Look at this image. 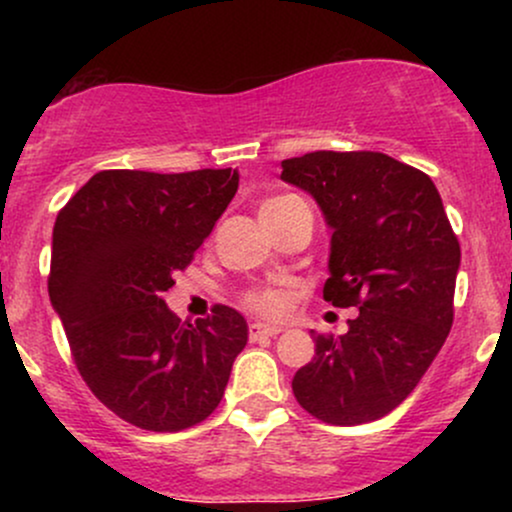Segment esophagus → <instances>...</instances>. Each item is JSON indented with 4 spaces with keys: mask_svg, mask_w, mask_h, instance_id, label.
I'll return each instance as SVG.
<instances>
[{
    "mask_svg": "<svg viewBox=\"0 0 512 512\" xmlns=\"http://www.w3.org/2000/svg\"><path fill=\"white\" fill-rule=\"evenodd\" d=\"M284 332V327L279 325H264V322H252L250 325V339L252 342H257V339L262 337H276V334Z\"/></svg>",
    "mask_w": 512,
    "mask_h": 512,
    "instance_id": "obj_1",
    "label": "esophagus"
}]
</instances>
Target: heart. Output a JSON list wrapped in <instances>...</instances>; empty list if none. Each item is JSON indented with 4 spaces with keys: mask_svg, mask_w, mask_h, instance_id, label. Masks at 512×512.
<instances>
[{
    "mask_svg": "<svg viewBox=\"0 0 512 512\" xmlns=\"http://www.w3.org/2000/svg\"><path fill=\"white\" fill-rule=\"evenodd\" d=\"M286 199L291 197H276V199H269V202L262 204V209H269V207H276V204L286 202ZM245 303L250 305L252 310H257V313L262 315H281L286 310V298L281 296V293L276 291H250L248 296H245Z\"/></svg>",
    "mask_w": 512,
    "mask_h": 512,
    "instance_id": "heart-1",
    "label": "heart"
}]
</instances>
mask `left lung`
Returning <instances> with one entry per match:
<instances>
[{
    "label": "left lung",
    "instance_id": "1",
    "mask_svg": "<svg viewBox=\"0 0 512 512\" xmlns=\"http://www.w3.org/2000/svg\"><path fill=\"white\" fill-rule=\"evenodd\" d=\"M330 226L325 301L358 305L349 332L317 334L293 375L305 411L332 426L378 421L424 378L452 327L460 243L436 185L375 151H313L281 161Z\"/></svg>",
    "mask_w": 512,
    "mask_h": 512
}]
</instances>
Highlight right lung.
<instances>
[{"label":"right lung","instance_id":"obj_1","mask_svg":"<svg viewBox=\"0 0 512 512\" xmlns=\"http://www.w3.org/2000/svg\"><path fill=\"white\" fill-rule=\"evenodd\" d=\"M236 190L231 168L103 170L57 214L48 291L76 368L105 407L144 431L207 419L248 344L238 310L216 305L182 325L163 298Z\"/></svg>","mask_w":512,"mask_h":512}]
</instances>
